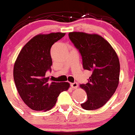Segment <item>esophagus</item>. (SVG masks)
Listing matches in <instances>:
<instances>
[{"label":"esophagus","mask_w":135,"mask_h":135,"mask_svg":"<svg viewBox=\"0 0 135 135\" xmlns=\"http://www.w3.org/2000/svg\"><path fill=\"white\" fill-rule=\"evenodd\" d=\"M71 86L72 88L77 89L78 87V84L77 82H74V83H72V84H71Z\"/></svg>","instance_id":"esophagus-1"}]
</instances>
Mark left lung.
<instances>
[{"mask_svg":"<svg viewBox=\"0 0 135 135\" xmlns=\"http://www.w3.org/2000/svg\"><path fill=\"white\" fill-rule=\"evenodd\" d=\"M69 37L82 57L83 68L92 72L88 82L80 84L87 94L81 104L87 110L103 106L114 94L119 84V59L111 45L98 34L70 32Z\"/></svg>","mask_w":135,"mask_h":135,"instance_id":"left-lung-1","label":"left lung"}]
</instances>
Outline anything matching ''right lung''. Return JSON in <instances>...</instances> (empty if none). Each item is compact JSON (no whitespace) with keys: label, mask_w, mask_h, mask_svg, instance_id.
Returning <instances> with one entry per match:
<instances>
[{"label":"right lung","mask_w":135,"mask_h":135,"mask_svg":"<svg viewBox=\"0 0 135 135\" xmlns=\"http://www.w3.org/2000/svg\"><path fill=\"white\" fill-rule=\"evenodd\" d=\"M65 33L39 34L24 45L17 56L13 68V78L23 102L34 110H49L57 97L70 88L68 82L49 81L45 73L52 65L51 47Z\"/></svg>","instance_id":"obj_1"}]
</instances>
